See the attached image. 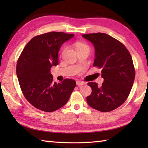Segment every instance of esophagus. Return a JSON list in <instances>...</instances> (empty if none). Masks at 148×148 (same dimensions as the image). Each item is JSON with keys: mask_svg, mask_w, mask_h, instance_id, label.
Returning <instances> with one entry per match:
<instances>
[{"mask_svg": "<svg viewBox=\"0 0 148 148\" xmlns=\"http://www.w3.org/2000/svg\"><path fill=\"white\" fill-rule=\"evenodd\" d=\"M86 84V82H82V81H77V82H76V84H77V86H83V85H85Z\"/></svg>", "mask_w": 148, "mask_h": 148, "instance_id": "esophagus-1", "label": "esophagus"}]
</instances>
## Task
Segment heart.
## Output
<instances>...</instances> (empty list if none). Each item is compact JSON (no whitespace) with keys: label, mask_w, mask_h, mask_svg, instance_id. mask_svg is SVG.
<instances>
[{"label":"heart","mask_w":148,"mask_h":148,"mask_svg":"<svg viewBox=\"0 0 148 148\" xmlns=\"http://www.w3.org/2000/svg\"><path fill=\"white\" fill-rule=\"evenodd\" d=\"M75 46H76V50L79 49H81V48H84V47H88L86 44H84L82 43V42H76V43L75 44Z\"/></svg>","instance_id":"1"}]
</instances>
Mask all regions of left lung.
I'll use <instances>...</instances> for the list:
<instances>
[{
  "label": "left lung",
  "instance_id": "obj_1",
  "mask_svg": "<svg viewBox=\"0 0 148 148\" xmlns=\"http://www.w3.org/2000/svg\"><path fill=\"white\" fill-rule=\"evenodd\" d=\"M95 47L94 66L102 69L101 87L89 82L92 92L87 97L90 106L102 112L112 111L126 101L135 77L132 57L123 44L110 35L98 32L83 34Z\"/></svg>",
  "mask_w": 148,
  "mask_h": 148
}]
</instances>
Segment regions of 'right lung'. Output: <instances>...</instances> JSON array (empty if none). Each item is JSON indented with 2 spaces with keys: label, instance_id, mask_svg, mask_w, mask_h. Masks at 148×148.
<instances>
[{
  "label": "right lung",
  "instance_id": "add662e5",
  "mask_svg": "<svg viewBox=\"0 0 148 148\" xmlns=\"http://www.w3.org/2000/svg\"><path fill=\"white\" fill-rule=\"evenodd\" d=\"M74 34L50 32L32 38L25 47L17 63L16 72L21 91L36 108L51 112L66 103L76 82L65 79L56 83L50 72L59 64V51Z\"/></svg>",
  "mask_w": 148,
  "mask_h": 148
}]
</instances>
